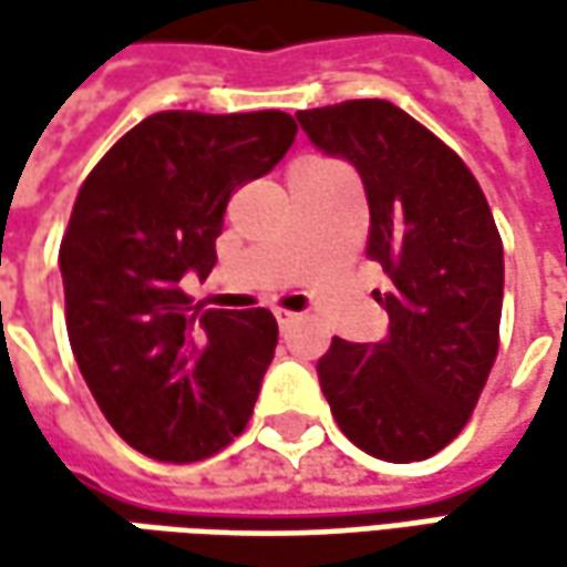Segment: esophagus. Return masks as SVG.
I'll return each instance as SVG.
<instances>
[{"label": "esophagus", "instance_id": "esophagus-1", "mask_svg": "<svg viewBox=\"0 0 567 567\" xmlns=\"http://www.w3.org/2000/svg\"><path fill=\"white\" fill-rule=\"evenodd\" d=\"M274 316H277V324H280V328H293L296 321H299V316L290 312V309H277Z\"/></svg>", "mask_w": 567, "mask_h": 567}]
</instances>
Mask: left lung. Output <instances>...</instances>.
<instances>
[{
	"mask_svg": "<svg viewBox=\"0 0 567 567\" xmlns=\"http://www.w3.org/2000/svg\"><path fill=\"white\" fill-rule=\"evenodd\" d=\"M296 120L324 154L360 169L365 255L394 284L379 293L388 334L331 340L321 391L365 454L425 461L461 435L498 357L505 251L489 202L470 166L388 100H343Z\"/></svg>",
	"mask_w": 567,
	"mask_h": 567,
	"instance_id": "left-lung-1",
	"label": "left lung"
}]
</instances>
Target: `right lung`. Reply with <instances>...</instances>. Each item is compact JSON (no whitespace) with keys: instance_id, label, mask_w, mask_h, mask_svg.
Listing matches in <instances>:
<instances>
[{"instance_id":"1","label":"right lung","mask_w":567,"mask_h":567,"mask_svg":"<svg viewBox=\"0 0 567 567\" xmlns=\"http://www.w3.org/2000/svg\"><path fill=\"white\" fill-rule=\"evenodd\" d=\"M293 138L280 110H166L78 188L59 246L69 343L106 423L154 461H205L249 423L277 321L192 306L179 280L210 274L229 195L271 173Z\"/></svg>"}]
</instances>
